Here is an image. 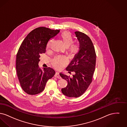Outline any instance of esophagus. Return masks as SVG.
I'll list each match as a JSON object with an SVG mask.
<instances>
[{"label": "esophagus", "instance_id": "1", "mask_svg": "<svg viewBox=\"0 0 127 127\" xmlns=\"http://www.w3.org/2000/svg\"><path fill=\"white\" fill-rule=\"evenodd\" d=\"M54 76H55V77L57 78H59V79H61V77L60 75V74H59V72H56V73H55V75H54Z\"/></svg>", "mask_w": 127, "mask_h": 127}]
</instances>
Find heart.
Instances as JSON below:
<instances>
[{
  "label": "heart",
  "instance_id": "obj_1",
  "mask_svg": "<svg viewBox=\"0 0 127 127\" xmlns=\"http://www.w3.org/2000/svg\"><path fill=\"white\" fill-rule=\"evenodd\" d=\"M61 39L63 41L65 47H69V52L72 54H77L79 51V46L77 44H73L74 42L73 37L71 34L67 32H64L61 34ZM53 39H51L47 43V48L51 47ZM66 63V59L64 56H57L53 61V64L57 68H60L63 66Z\"/></svg>",
  "mask_w": 127,
  "mask_h": 127
}]
</instances>
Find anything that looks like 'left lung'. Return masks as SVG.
<instances>
[{"mask_svg": "<svg viewBox=\"0 0 127 127\" xmlns=\"http://www.w3.org/2000/svg\"><path fill=\"white\" fill-rule=\"evenodd\" d=\"M79 42V51L66 68L68 73L73 72L72 77L60 73L62 78L68 84L61 89L64 95L69 97H78L87 90L92 81L95 70L96 54L92 41L86 34L75 32Z\"/></svg>", "mask_w": 127, "mask_h": 127, "instance_id": "8db88e82", "label": "left lung"}]
</instances>
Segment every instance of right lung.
Segmentation results:
<instances>
[{
  "label": "right lung",
  "instance_id": "add662e5",
  "mask_svg": "<svg viewBox=\"0 0 127 127\" xmlns=\"http://www.w3.org/2000/svg\"><path fill=\"white\" fill-rule=\"evenodd\" d=\"M60 32L45 27H39L27 35L16 56V69L20 86L25 92L34 95L44 89L47 81L55 73L53 68L39 67L40 54L45 53L47 43Z\"/></svg>",
  "mask_w": 127,
  "mask_h": 127
}]
</instances>
